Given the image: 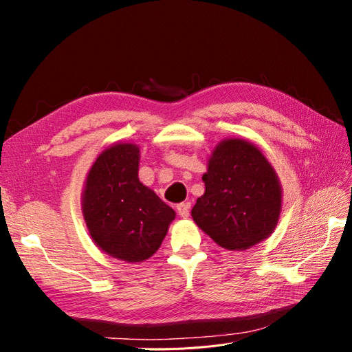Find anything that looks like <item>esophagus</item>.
<instances>
[{
  "instance_id": "obj_1",
  "label": "esophagus",
  "mask_w": 352,
  "mask_h": 352,
  "mask_svg": "<svg viewBox=\"0 0 352 352\" xmlns=\"http://www.w3.org/2000/svg\"><path fill=\"white\" fill-rule=\"evenodd\" d=\"M189 202H180V204H177L176 210H177V214L182 217V219H186L189 216Z\"/></svg>"
}]
</instances>
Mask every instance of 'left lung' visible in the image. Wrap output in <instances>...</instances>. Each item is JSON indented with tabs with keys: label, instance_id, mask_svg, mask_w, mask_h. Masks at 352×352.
Returning a JSON list of instances; mask_svg holds the SVG:
<instances>
[{
	"label": "left lung",
	"instance_id": "1",
	"mask_svg": "<svg viewBox=\"0 0 352 352\" xmlns=\"http://www.w3.org/2000/svg\"><path fill=\"white\" fill-rule=\"evenodd\" d=\"M202 180L206 192L190 214L221 248L248 250L272 235L282 210V186L254 144L238 138L221 141Z\"/></svg>",
	"mask_w": 352,
	"mask_h": 352
}]
</instances>
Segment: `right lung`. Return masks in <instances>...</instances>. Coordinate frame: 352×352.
<instances>
[{
    "mask_svg": "<svg viewBox=\"0 0 352 352\" xmlns=\"http://www.w3.org/2000/svg\"><path fill=\"white\" fill-rule=\"evenodd\" d=\"M140 148L114 144L95 160L85 182L82 211L89 235L114 258L148 260L176 212L138 177Z\"/></svg>",
    "mask_w": 352,
    "mask_h": 352,
    "instance_id": "obj_1",
    "label": "right lung"
}]
</instances>
